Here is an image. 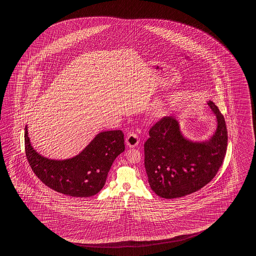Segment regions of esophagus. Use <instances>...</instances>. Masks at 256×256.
I'll use <instances>...</instances> for the list:
<instances>
[{
    "label": "esophagus",
    "instance_id": "esophagus-1",
    "mask_svg": "<svg viewBox=\"0 0 256 256\" xmlns=\"http://www.w3.org/2000/svg\"><path fill=\"white\" fill-rule=\"evenodd\" d=\"M126 143L128 148H135L140 143L138 136L136 133H130L126 138Z\"/></svg>",
    "mask_w": 256,
    "mask_h": 256
}]
</instances>
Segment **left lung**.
I'll return each mask as SVG.
<instances>
[{
  "mask_svg": "<svg viewBox=\"0 0 256 256\" xmlns=\"http://www.w3.org/2000/svg\"><path fill=\"white\" fill-rule=\"evenodd\" d=\"M208 104L216 116L217 128L206 141L186 138L173 116H164L150 128L144 144L145 168L150 188L160 198L172 199L196 192L222 166L228 140L226 120L214 102Z\"/></svg>",
  "mask_w": 256,
  "mask_h": 256,
  "instance_id": "obj_1",
  "label": "left lung"
}]
</instances>
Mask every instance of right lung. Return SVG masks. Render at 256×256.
<instances>
[{"label": "right lung", "mask_w": 256, "mask_h": 256, "mask_svg": "<svg viewBox=\"0 0 256 256\" xmlns=\"http://www.w3.org/2000/svg\"><path fill=\"white\" fill-rule=\"evenodd\" d=\"M25 153L30 168L50 188L74 198H88L98 193L116 156L125 150L121 130L98 133L80 154L64 160L44 158L30 145L27 126Z\"/></svg>", "instance_id": "add662e5"}]
</instances>
